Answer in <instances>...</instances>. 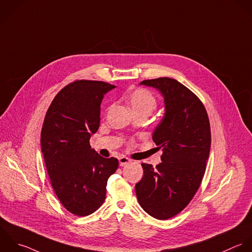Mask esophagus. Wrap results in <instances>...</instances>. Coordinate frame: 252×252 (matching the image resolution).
I'll use <instances>...</instances> for the list:
<instances>
[{"label": "esophagus", "instance_id": "34e87169", "mask_svg": "<svg viewBox=\"0 0 252 252\" xmlns=\"http://www.w3.org/2000/svg\"><path fill=\"white\" fill-rule=\"evenodd\" d=\"M131 162V160L130 159H128V158H126V157H120L119 158V163H120V166H126V165H127V164H129Z\"/></svg>", "mask_w": 252, "mask_h": 252}]
</instances>
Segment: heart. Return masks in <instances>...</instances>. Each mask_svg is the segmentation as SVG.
<instances>
[{
  "instance_id": "obj_1",
  "label": "heart",
  "mask_w": 252,
  "mask_h": 252,
  "mask_svg": "<svg viewBox=\"0 0 252 252\" xmlns=\"http://www.w3.org/2000/svg\"><path fill=\"white\" fill-rule=\"evenodd\" d=\"M126 100L134 115L145 114L149 116L157 106L155 95L145 88H138L131 91Z\"/></svg>"
}]
</instances>
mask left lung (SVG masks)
Masks as SVG:
<instances>
[{
  "instance_id": "obj_1",
  "label": "left lung",
  "mask_w": 252,
  "mask_h": 252,
  "mask_svg": "<svg viewBox=\"0 0 252 252\" xmlns=\"http://www.w3.org/2000/svg\"><path fill=\"white\" fill-rule=\"evenodd\" d=\"M139 84L161 93L165 114L152 134L163 150L162 162L155 168L141 164L143 177L135 193L146 213L167 220L184 210L200 187L211 146L209 119L198 97L176 79L160 77Z\"/></svg>"
}]
</instances>
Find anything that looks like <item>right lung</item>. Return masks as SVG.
Masks as SVG:
<instances>
[{"label":"right lung","instance_id":"1","mask_svg":"<svg viewBox=\"0 0 252 252\" xmlns=\"http://www.w3.org/2000/svg\"><path fill=\"white\" fill-rule=\"evenodd\" d=\"M116 86L77 80L63 87L51 103L41 130V151L51 185L63 207L76 216L95 212L105 201L116 158L100 156L89 139L100 125L104 95Z\"/></svg>","mask_w":252,"mask_h":252}]
</instances>
